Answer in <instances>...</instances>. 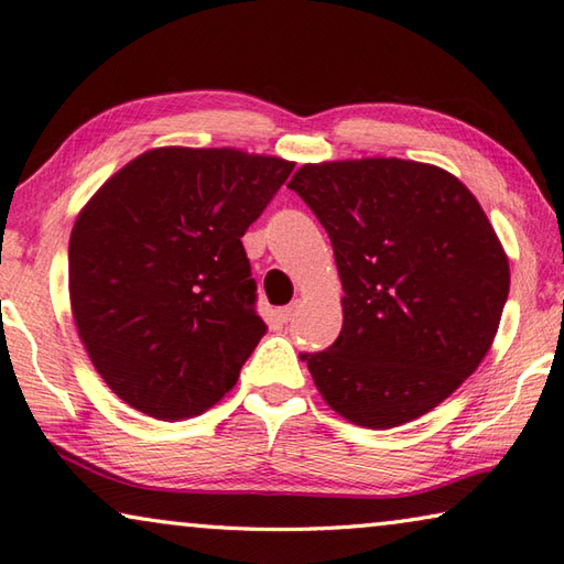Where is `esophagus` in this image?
<instances>
[{"mask_svg":"<svg viewBox=\"0 0 564 564\" xmlns=\"http://www.w3.org/2000/svg\"><path fill=\"white\" fill-rule=\"evenodd\" d=\"M297 307H301V303H297V301H293L291 305H285V307H281L279 310V317H281V322H291L293 319V315H295V310Z\"/></svg>","mask_w":564,"mask_h":564,"instance_id":"esophagus-1","label":"esophagus"}]
</instances>
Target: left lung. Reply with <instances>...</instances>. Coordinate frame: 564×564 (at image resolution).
I'll use <instances>...</instances> for the list:
<instances>
[{"label":"left lung","mask_w":564,"mask_h":564,"mask_svg":"<svg viewBox=\"0 0 564 564\" xmlns=\"http://www.w3.org/2000/svg\"><path fill=\"white\" fill-rule=\"evenodd\" d=\"M289 188L325 227L344 325L303 354L334 412L392 429L475 373L499 329L509 259L477 198L434 164L366 158L303 164Z\"/></svg>","instance_id":"obj_1"}]
</instances>
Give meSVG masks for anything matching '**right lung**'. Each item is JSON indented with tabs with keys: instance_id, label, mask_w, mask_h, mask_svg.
<instances>
[{
	"instance_id": "add662e5",
	"label": "right lung",
	"mask_w": 564,
	"mask_h": 564,
	"mask_svg": "<svg viewBox=\"0 0 564 564\" xmlns=\"http://www.w3.org/2000/svg\"><path fill=\"white\" fill-rule=\"evenodd\" d=\"M293 166L235 148H154L79 210L72 317L97 373L133 410L178 422L235 388L267 334L242 235Z\"/></svg>"
}]
</instances>
